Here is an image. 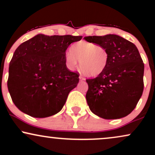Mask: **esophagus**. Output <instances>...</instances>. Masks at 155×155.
I'll use <instances>...</instances> for the list:
<instances>
[{
	"label": "esophagus",
	"mask_w": 155,
	"mask_h": 155,
	"mask_svg": "<svg viewBox=\"0 0 155 155\" xmlns=\"http://www.w3.org/2000/svg\"><path fill=\"white\" fill-rule=\"evenodd\" d=\"M79 79L81 80V81H84V80H85V78H84L82 76H79Z\"/></svg>",
	"instance_id": "obj_1"
}]
</instances>
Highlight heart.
<instances>
[{"label":"heart","mask_w":155,"mask_h":155,"mask_svg":"<svg viewBox=\"0 0 155 155\" xmlns=\"http://www.w3.org/2000/svg\"><path fill=\"white\" fill-rule=\"evenodd\" d=\"M71 53H66L65 61L71 70L78 66L80 69L89 76H97L105 71L109 64L110 53L105 46L87 41H79L73 44Z\"/></svg>","instance_id":"1"}]
</instances>
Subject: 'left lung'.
Here are the masks:
<instances>
[{
  "instance_id": "obj_1",
  "label": "left lung",
  "mask_w": 155,
  "mask_h": 155,
  "mask_svg": "<svg viewBox=\"0 0 155 155\" xmlns=\"http://www.w3.org/2000/svg\"><path fill=\"white\" fill-rule=\"evenodd\" d=\"M89 42L105 46L109 64L105 71L86 80L87 104L93 113L105 119H118L134 110L143 90L144 65L134 43L115 35L88 36Z\"/></svg>"
}]
</instances>
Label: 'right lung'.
Masks as SVG:
<instances>
[{"label":"right lung","mask_w":155,"mask_h":155,"mask_svg":"<svg viewBox=\"0 0 155 155\" xmlns=\"http://www.w3.org/2000/svg\"><path fill=\"white\" fill-rule=\"evenodd\" d=\"M81 36L37 35L20 45L9 64L7 81L14 105L35 118L61 110L79 74L67 68L66 50Z\"/></svg>","instance_id":"1"}]
</instances>
